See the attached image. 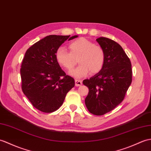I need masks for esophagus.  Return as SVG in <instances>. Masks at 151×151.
<instances>
[{
    "mask_svg": "<svg viewBox=\"0 0 151 151\" xmlns=\"http://www.w3.org/2000/svg\"><path fill=\"white\" fill-rule=\"evenodd\" d=\"M82 84V80H78V79H76L75 80V86H76V87H78V86H80Z\"/></svg>",
    "mask_w": 151,
    "mask_h": 151,
    "instance_id": "1",
    "label": "esophagus"
}]
</instances>
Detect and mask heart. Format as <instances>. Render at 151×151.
I'll list each match as a JSON object with an SVG mask.
<instances>
[{
  "mask_svg": "<svg viewBox=\"0 0 151 151\" xmlns=\"http://www.w3.org/2000/svg\"><path fill=\"white\" fill-rule=\"evenodd\" d=\"M70 52L65 47H60L56 51L57 62L67 70L71 69L78 60L79 65L69 72V75L75 78H81L91 74H96L102 69L106 54L103 48L95 45L92 41L80 38L70 43Z\"/></svg>",
  "mask_w": 151,
  "mask_h": 151,
  "instance_id": "heart-1",
  "label": "heart"
}]
</instances>
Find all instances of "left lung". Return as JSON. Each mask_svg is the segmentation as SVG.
Instances as JSON below:
<instances>
[{
  "label": "left lung",
  "mask_w": 151,
  "mask_h": 151,
  "mask_svg": "<svg viewBox=\"0 0 151 151\" xmlns=\"http://www.w3.org/2000/svg\"><path fill=\"white\" fill-rule=\"evenodd\" d=\"M106 54L102 69L83 81L89 88L85 99L87 109L94 115H103L117 107L123 100L132 82L130 59L123 48L106 37L96 39Z\"/></svg>",
  "instance_id": "1"
}]
</instances>
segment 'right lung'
Listing matches in <instances>:
<instances>
[{"mask_svg": "<svg viewBox=\"0 0 151 151\" xmlns=\"http://www.w3.org/2000/svg\"><path fill=\"white\" fill-rule=\"evenodd\" d=\"M78 37L49 35L26 51L20 69L22 89L39 111L52 113L57 110L75 86V80L60 67L55 53L65 40Z\"/></svg>", "mask_w": 151, "mask_h": 151, "instance_id": "1", "label": "right lung"}]
</instances>
